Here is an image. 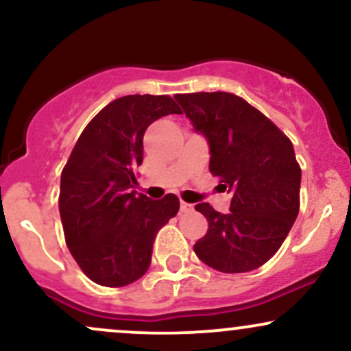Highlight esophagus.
<instances>
[{
    "mask_svg": "<svg viewBox=\"0 0 351 351\" xmlns=\"http://www.w3.org/2000/svg\"><path fill=\"white\" fill-rule=\"evenodd\" d=\"M180 209L183 213H189V211H193V204H189V203H184V201H181L180 203Z\"/></svg>",
    "mask_w": 351,
    "mask_h": 351,
    "instance_id": "1",
    "label": "esophagus"
}]
</instances>
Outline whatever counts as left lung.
Returning <instances> with one entry per match:
<instances>
[{
    "label": "left lung",
    "mask_w": 351,
    "mask_h": 351,
    "mask_svg": "<svg viewBox=\"0 0 351 351\" xmlns=\"http://www.w3.org/2000/svg\"><path fill=\"white\" fill-rule=\"evenodd\" d=\"M176 102L209 145V171L231 193L221 215L208 203V232L196 256L219 272H249L279 251L300 206L302 171L292 142L257 108L229 92L176 94Z\"/></svg>",
    "instance_id": "1"
}]
</instances>
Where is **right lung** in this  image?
<instances>
[{
  "instance_id": "add662e5",
  "label": "right lung",
  "mask_w": 351,
  "mask_h": 351,
  "mask_svg": "<svg viewBox=\"0 0 351 351\" xmlns=\"http://www.w3.org/2000/svg\"><path fill=\"white\" fill-rule=\"evenodd\" d=\"M181 114L168 95H125L88 122L60 175L59 213L67 247L95 284L123 287L148 271L155 237L180 209L176 195H136L143 135Z\"/></svg>"
}]
</instances>
